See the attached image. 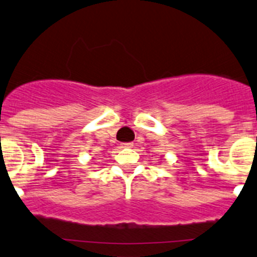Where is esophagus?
<instances>
[{"label":"esophagus","mask_w":257,"mask_h":257,"mask_svg":"<svg viewBox=\"0 0 257 257\" xmlns=\"http://www.w3.org/2000/svg\"><path fill=\"white\" fill-rule=\"evenodd\" d=\"M133 146V143H121V147H123V148H132Z\"/></svg>","instance_id":"obj_1"}]
</instances>
